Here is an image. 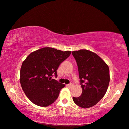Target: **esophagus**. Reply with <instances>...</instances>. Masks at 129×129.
<instances>
[{
  "mask_svg": "<svg viewBox=\"0 0 129 129\" xmlns=\"http://www.w3.org/2000/svg\"><path fill=\"white\" fill-rule=\"evenodd\" d=\"M73 85V83H72V82H71V83H70V84H69L67 85V86H68V87H72Z\"/></svg>",
  "mask_w": 129,
  "mask_h": 129,
  "instance_id": "1",
  "label": "esophagus"
}]
</instances>
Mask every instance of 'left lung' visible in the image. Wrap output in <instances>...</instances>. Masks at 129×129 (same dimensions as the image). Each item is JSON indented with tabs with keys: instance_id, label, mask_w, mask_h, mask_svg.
Listing matches in <instances>:
<instances>
[{
	"instance_id": "1",
	"label": "left lung",
	"mask_w": 129,
	"mask_h": 129,
	"mask_svg": "<svg viewBox=\"0 0 129 129\" xmlns=\"http://www.w3.org/2000/svg\"><path fill=\"white\" fill-rule=\"evenodd\" d=\"M78 67L83 92L80 96L73 97L76 105L81 108L91 107L103 98L110 83L109 66L99 56L91 51H73Z\"/></svg>"
}]
</instances>
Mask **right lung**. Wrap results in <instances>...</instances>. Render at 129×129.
Returning a JSON list of instances; mask_svg holds the SVG:
<instances>
[{
	"mask_svg": "<svg viewBox=\"0 0 129 129\" xmlns=\"http://www.w3.org/2000/svg\"><path fill=\"white\" fill-rule=\"evenodd\" d=\"M71 51H61L52 48H43L34 51L22 62L20 72L22 88L35 105L47 107L56 101L65 84L52 79L57 76L59 65L68 58Z\"/></svg>",
	"mask_w": 129,
	"mask_h": 129,
	"instance_id": "add662e5",
	"label": "right lung"
}]
</instances>
